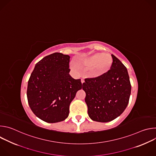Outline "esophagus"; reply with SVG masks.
Wrapping results in <instances>:
<instances>
[{"label": "esophagus", "mask_w": 156, "mask_h": 156, "mask_svg": "<svg viewBox=\"0 0 156 156\" xmlns=\"http://www.w3.org/2000/svg\"><path fill=\"white\" fill-rule=\"evenodd\" d=\"M81 83H82V84L84 83V80L83 79H81Z\"/></svg>", "instance_id": "obj_1"}]
</instances>
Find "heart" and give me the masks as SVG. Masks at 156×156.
I'll list each match as a JSON object with an SVG mask.
<instances>
[{
	"mask_svg": "<svg viewBox=\"0 0 156 156\" xmlns=\"http://www.w3.org/2000/svg\"><path fill=\"white\" fill-rule=\"evenodd\" d=\"M80 64L86 69H92L91 75L95 78H100L107 74L112 69L114 59L110 55L98 52L83 58Z\"/></svg>",
	"mask_w": 156,
	"mask_h": 156,
	"instance_id": "obj_1",
	"label": "heart"
}]
</instances>
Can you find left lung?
<instances>
[{"label": "left lung", "instance_id": "left-lung-1", "mask_svg": "<svg viewBox=\"0 0 156 156\" xmlns=\"http://www.w3.org/2000/svg\"><path fill=\"white\" fill-rule=\"evenodd\" d=\"M111 70L100 78L85 79L83 90L89 117L99 122H110L120 116L128 105L131 84L125 66L112 54Z\"/></svg>", "mask_w": 156, "mask_h": 156}]
</instances>
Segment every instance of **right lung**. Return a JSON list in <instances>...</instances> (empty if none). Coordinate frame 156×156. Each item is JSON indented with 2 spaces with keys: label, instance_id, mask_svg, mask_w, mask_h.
Segmentation results:
<instances>
[{
  "label": "right lung",
  "instance_id": "add662e5",
  "mask_svg": "<svg viewBox=\"0 0 156 156\" xmlns=\"http://www.w3.org/2000/svg\"><path fill=\"white\" fill-rule=\"evenodd\" d=\"M70 56L55 52L38 62L28 83L27 98L36 116L48 123L63 121L78 90L80 79L69 74Z\"/></svg>",
  "mask_w": 156,
  "mask_h": 156
}]
</instances>
